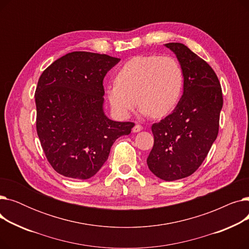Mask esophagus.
I'll return each mask as SVG.
<instances>
[{"label":"esophagus","instance_id":"esophagus-1","mask_svg":"<svg viewBox=\"0 0 249 249\" xmlns=\"http://www.w3.org/2000/svg\"><path fill=\"white\" fill-rule=\"evenodd\" d=\"M142 129H143V127H142L141 125H139V124H136V125L133 127V129H132V132H133V133H137V132H140Z\"/></svg>","mask_w":249,"mask_h":249}]
</instances>
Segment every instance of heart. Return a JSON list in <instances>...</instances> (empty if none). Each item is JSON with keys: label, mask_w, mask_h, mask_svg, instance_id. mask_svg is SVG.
<instances>
[{"label": "heart", "mask_w": 249, "mask_h": 249, "mask_svg": "<svg viewBox=\"0 0 249 249\" xmlns=\"http://www.w3.org/2000/svg\"><path fill=\"white\" fill-rule=\"evenodd\" d=\"M184 72L172 56L138 55L118 71L115 86L107 89V98L117 115L126 118L135 107L153 118L171 113L180 98Z\"/></svg>", "instance_id": "b5f03b06"}]
</instances>
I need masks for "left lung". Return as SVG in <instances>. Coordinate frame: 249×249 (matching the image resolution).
Here are the masks:
<instances>
[{
	"label": "left lung",
	"instance_id": "obj_1",
	"mask_svg": "<svg viewBox=\"0 0 249 249\" xmlns=\"http://www.w3.org/2000/svg\"><path fill=\"white\" fill-rule=\"evenodd\" d=\"M177 55L184 72V93L172 114L151 126L150 172L172 181L187 178L202 164L217 138L223 106L218 77L204 59L185 44H164Z\"/></svg>",
	"mask_w": 249,
	"mask_h": 249
}]
</instances>
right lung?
Masks as SVG:
<instances>
[{"label":"right lung","instance_id":"add662e5","mask_svg":"<svg viewBox=\"0 0 249 249\" xmlns=\"http://www.w3.org/2000/svg\"><path fill=\"white\" fill-rule=\"evenodd\" d=\"M119 61L107 54L74 51L52 62L39 77L37 134L59 175L76 179L94 177L115 140L131 132L134 123L113 121L103 108L104 77Z\"/></svg>","mask_w":249,"mask_h":249}]
</instances>
